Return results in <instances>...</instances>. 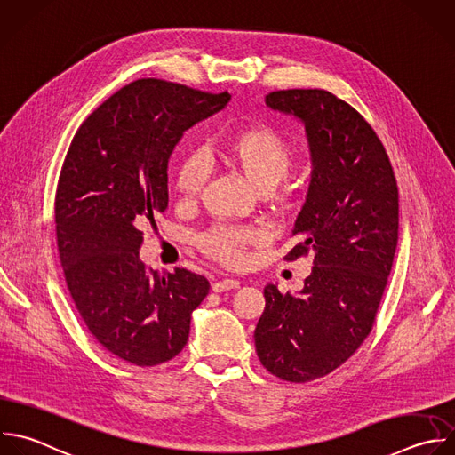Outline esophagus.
Here are the masks:
<instances>
[{"mask_svg": "<svg viewBox=\"0 0 455 455\" xmlns=\"http://www.w3.org/2000/svg\"><path fill=\"white\" fill-rule=\"evenodd\" d=\"M212 288H213V291H217V293H220V291H228V290H236V288H240V281L238 279H220V281H215L213 284H212Z\"/></svg>", "mask_w": 455, "mask_h": 455, "instance_id": "esophagus-1", "label": "esophagus"}]
</instances>
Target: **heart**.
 I'll return each instance as SVG.
<instances>
[{
  "label": "heart",
  "mask_w": 455,
  "mask_h": 455,
  "mask_svg": "<svg viewBox=\"0 0 455 455\" xmlns=\"http://www.w3.org/2000/svg\"><path fill=\"white\" fill-rule=\"evenodd\" d=\"M220 156L258 194H270L288 176L293 164L288 142L268 126H256L236 133L222 146ZM206 180L208 165L201 155L190 153L180 160L174 178L180 196L185 199L197 197ZM254 240L256 233L252 229L217 226L199 238V245L210 258L235 267L243 259V247Z\"/></svg>",
  "instance_id": "heart-1"
}]
</instances>
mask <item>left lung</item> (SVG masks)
Here are the masks:
<instances>
[{
  "label": "left lung",
  "instance_id": "left-lung-1",
  "mask_svg": "<svg viewBox=\"0 0 455 455\" xmlns=\"http://www.w3.org/2000/svg\"><path fill=\"white\" fill-rule=\"evenodd\" d=\"M265 103L306 130L311 181L286 259L311 252L313 268L297 293L265 286L254 343L270 373L307 382L343 364L371 331L398 240V188L375 132L334 94L290 89Z\"/></svg>",
  "mask_w": 455,
  "mask_h": 455
}]
</instances>
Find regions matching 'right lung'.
<instances>
[{
  "label": "right lung",
  "instance_id": "1",
  "mask_svg": "<svg viewBox=\"0 0 455 455\" xmlns=\"http://www.w3.org/2000/svg\"><path fill=\"white\" fill-rule=\"evenodd\" d=\"M229 100L137 80L87 117L68 151L55 199L66 283L92 336L126 363L155 366L178 355L210 291L208 279L187 268L148 270L140 229L169 204L167 169L183 133Z\"/></svg>",
  "mask_w": 455,
  "mask_h": 455
}]
</instances>
